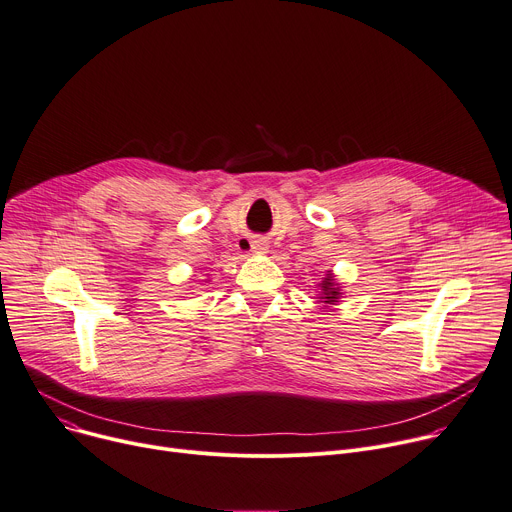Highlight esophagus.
<instances>
[{"instance_id":"esophagus-1","label":"esophagus","mask_w":512,"mask_h":512,"mask_svg":"<svg viewBox=\"0 0 512 512\" xmlns=\"http://www.w3.org/2000/svg\"><path fill=\"white\" fill-rule=\"evenodd\" d=\"M267 249H269V245H267V241H263V239H251V241H249V251L255 253V255H265Z\"/></svg>"}]
</instances>
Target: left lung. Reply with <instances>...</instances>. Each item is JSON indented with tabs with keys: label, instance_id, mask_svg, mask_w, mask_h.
<instances>
[{
	"label": "left lung",
	"instance_id": "8db88e82",
	"mask_svg": "<svg viewBox=\"0 0 512 512\" xmlns=\"http://www.w3.org/2000/svg\"><path fill=\"white\" fill-rule=\"evenodd\" d=\"M318 286V294H316V302H320L324 308H329L333 304H337L343 298L341 286L335 280V273L327 271V275L322 277V280L316 284Z\"/></svg>",
	"mask_w": 512,
	"mask_h": 512
}]
</instances>
